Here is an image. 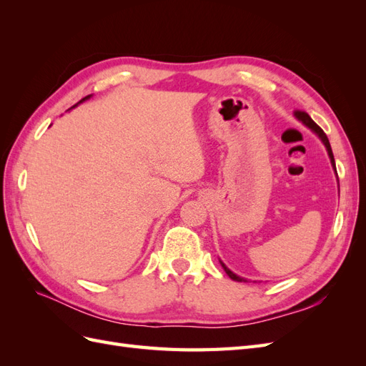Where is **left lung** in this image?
Instances as JSON below:
<instances>
[{
	"label": "left lung",
	"mask_w": 366,
	"mask_h": 366,
	"mask_svg": "<svg viewBox=\"0 0 366 366\" xmlns=\"http://www.w3.org/2000/svg\"><path fill=\"white\" fill-rule=\"evenodd\" d=\"M295 116L299 119V120H301L302 122V124H305L308 128H312L315 132H316V134L320 137V140H322L324 142V145L327 147V151H328V156H330V159H331V163H333V166H335V169H336V164H335V156H333V151H331V147H330V142H328V137H327V134H325V132H324V129L322 128H320L317 124H315V120L312 119V117H310L305 112H299V109H297V112L295 113ZM221 265H223V269H224V272L229 274V278H232V280H235V281H238V282H246V280L244 278H239V276H237L235 273H232L227 267H226V265L223 264V262H221Z\"/></svg>",
	"instance_id": "1"
}]
</instances>
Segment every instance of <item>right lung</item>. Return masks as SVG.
<instances>
[{"instance_id":"right-lung-1","label":"right lung","mask_w":366,"mask_h":366,"mask_svg":"<svg viewBox=\"0 0 366 366\" xmlns=\"http://www.w3.org/2000/svg\"><path fill=\"white\" fill-rule=\"evenodd\" d=\"M90 96H92V94H88V96H85V97L82 99V101H81V102H84V101H85V99H88V97H90Z\"/></svg>"}]
</instances>
